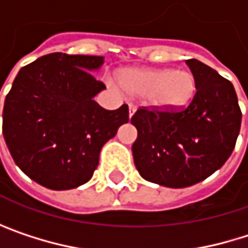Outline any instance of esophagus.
I'll list each match as a JSON object with an SVG mask.
<instances>
[{
  "label": "esophagus",
  "instance_id": "obj_1",
  "mask_svg": "<svg viewBox=\"0 0 248 248\" xmlns=\"http://www.w3.org/2000/svg\"><path fill=\"white\" fill-rule=\"evenodd\" d=\"M135 112H136V106H135V105H129V116H130V118L133 116Z\"/></svg>",
  "mask_w": 248,
  "mask_h": 248
}]
</instances>
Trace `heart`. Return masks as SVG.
Wrapping results in <instances>:
<instances>
[{
    "mask_svg": "<svg viewBox=\"0 0 248 248\" xmlns=\"http://www.w3.org/2000/svg\"><path fill=\"white\" fill-rule=\"evenodd\" d=\"M121 86L132 96L159 112H176L185 108L197 93L195 76L188 70L126 69L119 75Z\"/></svg>",
    "mask_w": 248,
    "mask_h": 248,
    "instance_id": "b5f03b06",
    "label": "heart"
}]
</instances>
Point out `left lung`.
I'll use <instances>...</instances> for the list:
<instances>
[{
	"label": "left lung",
	"instance_id": "obj_1",
	"mask_svg": "<svg viewBox=\"0 0 248 248\" xmlns=\"http://www.w3.org/2000/svg\"><path fill=\"white\" fill-rule=\"evenodd\" d=\"M186 64L197 80V93L186 108H140L130 119L138 129L132 145L136 170L143 179L170 188L191 186L220 170L241 126L231 81L195 59Z\"/></svg>",
	"mask_w": 248,
	"mask_h": 248
}]
</instances>
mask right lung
Listing matches in <instances>:
<instances>
[{
	"label": "right lung",
	"instance_id": "right-lung-1",
	"mask_svg": "<svg viewBox=\"0 0 248 248\" xmlns=\"http://www.w3.org/2000/svg\"><path fill=\"white\" fill-rule=\"evenodd\" d=\"M102 56L51 53L23 67L2 110V133L23 172L62 191L86 184L102 146L129 122L127 105L106 110L93 97L106 89L92 72Z\"/></svg>",
	"mask_w": 248,
	"mask_h": 248
}]
</instances>
